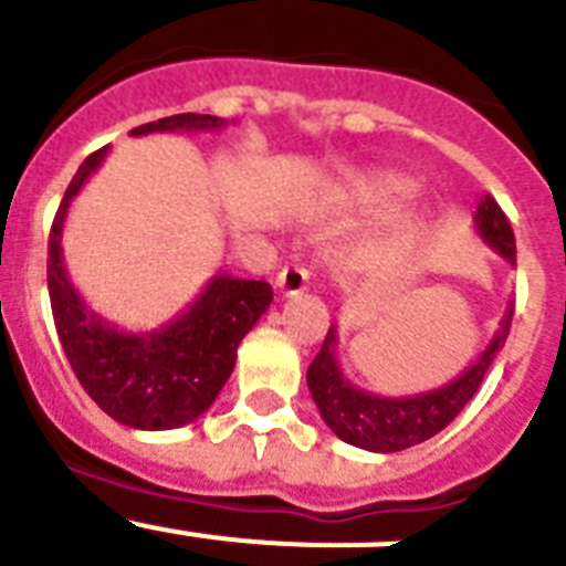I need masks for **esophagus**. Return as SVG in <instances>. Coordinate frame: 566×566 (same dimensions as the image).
Returning a JSON list of instances; mask_svg holds the SVG:
<instances>
[{
	"label": "esophagus",
	"mask_w": 566,
	"mask_h": 566,
	"mask_svg": "<svg viewBox=\"0 0 566 566\" xmlns=\"http://www.w3.org/2000/svg\"><path fill=\"white\" fill-rule=\"evenodd\" d=\"M308 272L303 266H283L274 277V289H277L280 297H294V294L306 292Z\"/></svg>",
	"instance_id": "34e87169"
}]
</instances>
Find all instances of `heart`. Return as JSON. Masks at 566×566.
Returning <instances> with one entry per match:
<instances>
[{"label": "heart", "mask_w": 566, "mask_h": 566, "mask_svg": "<svg viewBox=\"0 0 566 566\" xmlns=\"http://www.w3.org/2000/svg\"><path fill=\"white\" fill-rule=\"evenodd\" d=\"M411 195V184L402 178H374L354 189V198L365 203H399Z\"/></svg>", "instance_id": "obj_1"}]
</instances>
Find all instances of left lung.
<instances>
[{"mask_svg":"<svg viewBox=\"0 0 566 566\" xmlns=\"http://www.w3.org/2000/svg\"><path fill=\"white\" fill-rule=\"evenodd\" d=\"M473 221H476V232L482 234L484 243L496 249L510 266H516V238H513V229H510L502 207L490 195L479 201ZM510 323H513V300L504 308L502 323L488 348L457 379L442 388H433V391L413 394V397H377V394L357 388L352 379H345L337 363V326H332L323 339V348L308 365V391L317 402L323 422L343 442L374 453L405 451V448L437 437L459 417V411L479 391L496 354L504 348Z\"/></svg>","mask_w":566,"mask_h":566,"instance_id":"left-lung-1","label":"left lung"}]
</instances>
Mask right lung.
<instances>
[{
	"mask_svg": "<svg viewBox=\"0 0 566 566\" xmlns=\"http://www.w3.org/2000/svg\"><path fill=\"white\" fill-rule=\"evenodd\" d=\"M227 127L218 115L181 113L135 127L149 133H209ZM109 147L87 155L64 192L48 240V292L56 332L73 374L90 399L115 422L138 431H172L195 422L227 385L240 339L272 303L266 280L214 274L192 306L155 332H122L73 289L62 258L67 209Z\"/></svg>",
	"mask_w": 566,
	"mask_h": 566,
	"instance_id": "add662e5",
	"label": "right lung"
}]
</instances>
